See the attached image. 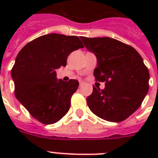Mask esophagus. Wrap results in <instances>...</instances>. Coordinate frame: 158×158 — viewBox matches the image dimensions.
Here are the masks:
<instances>
[{
  "instance_id": "obj_1",
  "label": "esophagus",
  "mask_w": 158,
  "mask_h": 158,
  "mask_svg": "<svg viewBox=\"0 0 158 158\" xmlns=\"http://www.w3.org/2000/svg\"><path fill=\"white\" fill-rule=\"evenodd\" d=\"M84 84V82H83V81H80V82H79V86L81 87L82 85H83V84Z\"/></svg>"
}]
</instances>
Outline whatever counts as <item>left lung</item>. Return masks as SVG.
I'll return each mask as SVG.
<instances>
[{"label":"left lung","mask_w":158,"mask_h":158,"mask_svg":"<svg viewBox=\"0 0 158 158\" xmlns=\"http://www.w3.org/2000/svg\"><path fill=\"white\" fill-rule=\"evenodd\" d=\"M80 39L96 55V81L105 82V89L94 86L87 98L89 109L107 121L125 120L141 106L149 89V72L143 58L131 46L114 38Z\"/></svg>","instance_id":"obj_1"}]
</instances>
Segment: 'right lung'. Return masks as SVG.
Instances as JSON below:
<instances>
[{
	"label": "right lung",
	"instance_id": "obj_1",
	"mask_svg": "<svg viewBox=\"0 0 158 158\" xmlns=\"http://www.w3.org/2000/svg\"><path fill=\"white\" fill-rule=\"evenodd\" d=\"M83 48L77 36L50 33L29 42L19 52L11 69L15 95L39 122L54 124L68 112L79 81L57 79L56 69L65 66L69 55Z\"/></svg>",
	"mask_w": 158,
	"mask_h": 158
}]
</instances>
